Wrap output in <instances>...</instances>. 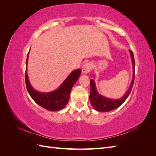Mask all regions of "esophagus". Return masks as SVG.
<instances>
[{
	"label": "esophagus",
	"mask_w": 156,
	"mask_h": 156,
	"mask_svg": "<svg viewBox=\"0 0 156 156\" xmlns=\"http://www.w3.org/2000/svg\"><path fill=\"white\" fill-rule=\"evenodd\" d=\"M92 68V64L90 63H86L82 66V73L83 74H87L90 72Z\"/></svg>",
	"instance_id": "34e87169"
}]
</instances>
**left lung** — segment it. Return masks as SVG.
Instances as JSON below:
<instances>
[{"label": "left lung", "mask_w": 156, "mask_h": 156, "mask_svg": "<svg viewBox=\"0 0 156 156\" xmlns=\"http://www.w3.org/2000/svg\"><path fill=\"white\" fill-rule=\"evenodd\" d=\"M131 56V60L133 65V76L129 88L124 95L119 99H112L103 96L98 92L96 88V83L93 79L90 80V94L89 100L90 101L92 107L99 112H109L120 107L123 103L127 97L129 96L133 85L135 78V60L133 52L129 50Z\"/></svg>", "instance_id": "8db88e82"}]
</instances>
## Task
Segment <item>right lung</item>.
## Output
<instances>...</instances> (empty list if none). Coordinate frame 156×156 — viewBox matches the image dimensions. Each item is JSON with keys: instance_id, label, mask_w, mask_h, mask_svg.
I'll return each instance as SVG.
<instances>
[{"instance_id": "add662e5", "label": "right lung", "mask_w": 156, "mask_h": 156, "mask_svg": "<svg viewBox=\"0 0 156 156\" xmlns=\"http://www.w3.org/2000/svg\"><path fill=\"white\" fill-rule=\"evenodd\" d=\"M29 54V52L27 55L26 61L25 83L27 89L30 97L37 104L49 111H58L63 109L69 101L71 90L77 82L81 75V70L77 69L71 72L60 86L53 91L49 92L37 91L31 85L27 72Z\"/></svg>"}]
</instances>
